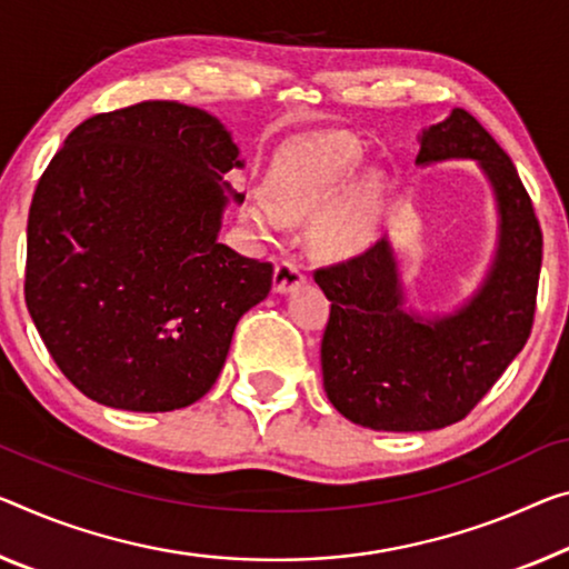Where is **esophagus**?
I'll return each instance as SVG.
<instances>
[{
	"mask_svg": "<svg viewBox=\"0 0 569 569\" xmlns=\"http://www.w3.org/2000/svg\"><path fill=\"white\" fill-rule=\"evenodd\" d=\"M305 282V272H302V264L297 259H282L277 261L274 267V292H290L295 290L297 284Z\"/></svg>",
	"mask_w": 569,
	"mask_h": 569,
	"instance_id": "esophagus-1",
	"label": "esophagus"
}]
</instances>
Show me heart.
Returning a JSON list of instances; mask_svg holds the SVG:
<instances>
[{
  "instance_id": "obj_1",
  "label": "heart",
  "mask_w": 569,
  "mask_h": 569,
  "mask_svg": "<svg viewBox=\"0 0 569 569\" xmlns=\"http://www.w3.org/2000/svg\"><path fill=\"white\" fill-rule=\"evenodd\" d=\"M358 162V144L346 134L302 139L277 157L269 172V206L254 200L243 208V221L261 236L279 221H302L326 208ZM366 221L358 203H343L315 226V243L328 254H353L366 243Z\"/></svg>"
}]
</instances>
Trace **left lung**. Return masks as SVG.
<instances>
[{"label":"left lung","mask_w":569,"mask_h":569,"mask_svg":"<svg viewBox=\"0 0 569 569\" xmlns=\"http://www.w3.org/2000/svg\"><path fill=\"white\" fill-rule=\"evenodd\" d=\"M417 164L476 160L498 206V247L483 284L450 315L405 310L387 239L315 269L330 300L322 383L340 415L383 432L456 425L527 343L537 310L541 229L511 157L466 109L422 132Z\"/></svg>","instance_id":"8db88e82"}]
</instances>
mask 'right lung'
<instances>
[{
	"mask_svg": "<svg viewBox=\"0 0 569 569\" xmlns=\"http://www.w3.org/2000/svg\"><path fill=\"white\" fill-rule=\"evenodd\" d=\"M239 147L211 113L142 101L68 134L34 188L24 302L86 397L172 412L213 387L272 264L218 241ZM243 200V196L233 193Z\"/></svg>",
	"mask_w": 569,
	"mask_h": 569,
	"instance_id": "add662e5",
	"label": "right lung"
}]
</instances>
